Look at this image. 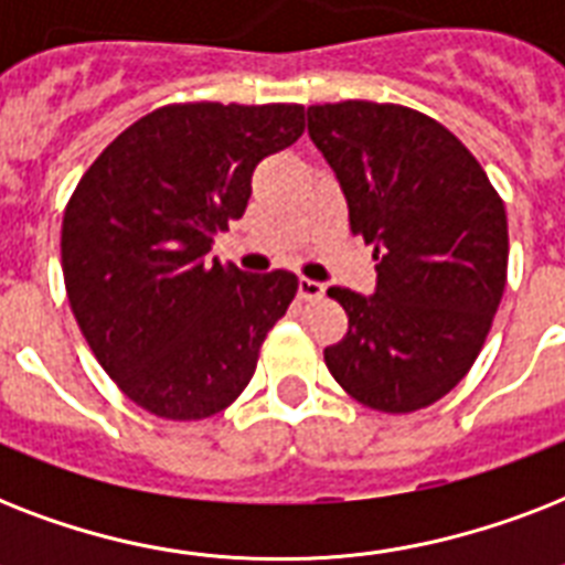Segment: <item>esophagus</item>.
Instances as JSON below:
<instances>
[{
	"instance_id": "1",
	"label": "esophagus",
	"mask_w": 565,
	"mask_h": 565,
	"mask_svg": "<svg viewBox=\"0 0 565 565\" xmlns=\"http://www.w3.org/2000/svg\"><path fill=\"white\" fill-rule=\"evenodd\" d=\"M322 292H326V287H322L319 281H310V278H299V299H305V301L322 299Z\"/></svg>"
}]
</instances>
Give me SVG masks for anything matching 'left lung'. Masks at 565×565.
<instances>
[{"label":"left lung","instance_id":"obj_1","mask_svg":"<svg viewBox=\"0 0 565 565\" xmlns=\"http://www.w3.org/2000/svg\"><path fill=\"white\" fill-rule=\"evenodd\" d=\"M308 135L377 260L372 296L328 290L349 317L326 349L328 372L372 411H422L460 384L499 310L504 204L472 152L419 110L310 105Z\"/></svg>","mask_w":565,"mask_h":565}]
</instances>
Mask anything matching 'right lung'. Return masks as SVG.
Returning <instances> with one entry per match:
<instances>
[{"label": "right lung", "instance_id": "right-lung-1", "mask_svg": "<svg viewBox=\"0 0 565 565\" xmlns=\"http://www.w3.org/2000/svg\"><path fill=\"white\" fill-rule=\"evenodd\" d=\"M305 131L301 105H170L126 128L78 181L61 228L66 296L96 361L175 422L225 411L255 375L299 278L222 266L252 172Z\"/></svg>", "mask_w": 565, "mask_h": 565}]
</instances>
